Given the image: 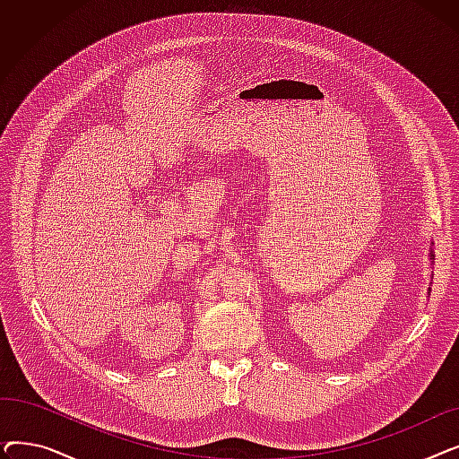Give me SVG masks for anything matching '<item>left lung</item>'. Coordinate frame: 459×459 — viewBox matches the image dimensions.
Wrapping results in <instances>:
<instances>
[{"instance_id": "8db88e82", "label": "left lung", "mask_w": 459, "mask_h": 459, "mask_svg": "<svg viewBox=\"0 0 459 459\" xmlns=\"http://www.w3.org/2000/svg\"><path fill=\"white\" fill-rule=\"evenodd\" d=\"M429 260L433 262V260H436V256H433V251H429Z\"/></svg>"}]
</instances>
